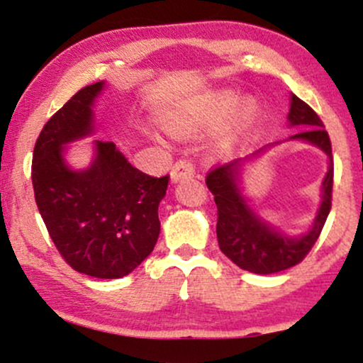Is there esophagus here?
<instances>
[{
    "label": "esophagus",
    "mask_w": 363,
    "mask_h": 363,
    "mask_svg": "<svg viewBox=\"0 0 363 363\" xmlns=\"http://www.w3.org/2000/svg\"><path fill=\"white\" fill-rule=\"evenodd\" d=\"M193 175H194V167L188 162V160H179L170 172L172 182H179L182 181V179L193 177Z\"/></svg>",
    "instance_id": "1"
}]
</instances>
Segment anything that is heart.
<instances>
[{"mask_svg":"<svg viewBox=\"0 0 363 363\" xmlns=\"http://www.w3.org/2000/svg\"><path fill=\"white\" fill-rule=\"evenodd\" d=\"M228 113L230 116L228 117L226 123L220 128L219 135L216 137V143H213V147L219 155H228L243 143V139L249 135L255 120H257L259 106L254 99L245 97L238 101V95L231 90L213 91V94L207 95L200 104L194 106V109H189L188 113L167 116L165 128L172 135L188 137L203 130V128L213 127ZM150 135L158 143H162V137L158 133L150 132Z\"/></svg>","mask_w":363,"mask_h":363,"instance_id":"b5f03b06","label":"heart"}]
</instances>
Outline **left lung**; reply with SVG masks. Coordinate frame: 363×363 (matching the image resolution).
<instances>
[{
  "mask_svg": "<svg viewBox=\"0 0 363 363\" xmlns=\"http://www.w3.org/2000/svg\"><path fill=\"white\" fill-rule=\"evenodd\" d=\"M289 127H301L304 130L289 137V140H303L325 152L329 160L327 174L320 186V205L315 219L301 235H287L284 230L266 220L243 193V172L247 165L261 158L262 152L280 143L266 144L245 158L217 167L207 175V186L217 205V242L219 249L236 266L255 274H272L292 268L304 259L322 233L333 200L334 162L329 133L306 102L291 94V109L287 114Z\"/></svg>",
  "mask_w": 363,
  "mask_h": 363,
  "instance_id": "8db88e82",
  "label": "left lung"
}]
</instances>
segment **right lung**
I'll list each match as a JSON object with an SVG mask.
<instances>
[{
	"label": "right lung",
	"instance_id": "obj_1",
	"mask_svg": "<svg viewBox=\"0 0 363 363\" xmlns=\"http://www.w3.org/2000/svg\"><path fill=\"white\" fill-rule=\"evenodd\" d=\"M106 83L85 86L41 130L33 152L38 211L67 264L95 278H121L151 254L169 175L151 177L114 143L94 140L89 167L67 163V146L95 133V102Z\"/></svg>",
	"mask_w": 363,
	"mask_h": 363
}]
</instances>
